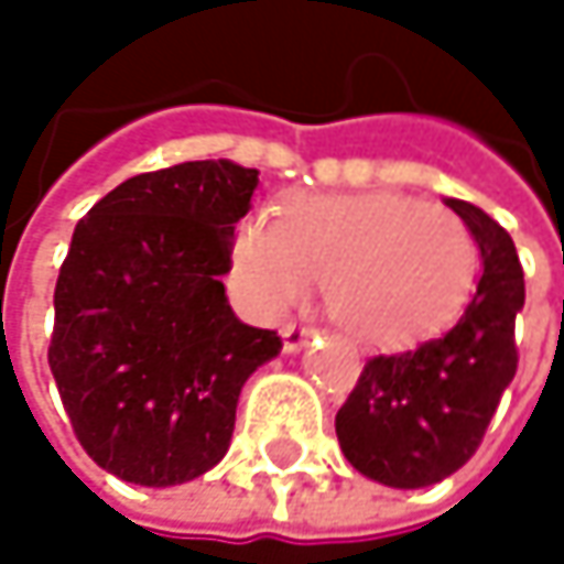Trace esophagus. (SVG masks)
<instances>
[{
  "instance_id": "1",
  "label": "esophagus",
  "mask_w": 564,
  "mask_h": 564,
  "mask_svg": "<svg viewBox=\"0 0 564 564\" xmlns=\"http://www.w3.org/2000/svg\"><path fill=\"white\" fill-rule=\"evenodd\" d=\"M310 339H313V329H310V326H296V323L283 326V352H286V356L300 352Z\"/></svg>"
}]
</instances>
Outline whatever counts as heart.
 <instances>
[{
    "label": "heart",
    "instance_id": "heart-1",
    "mask_svg": "<svg viewBox=\"0 0 564 564\" xmlns=\"http://www.w3.org/2000/svg\"><path fill=\"white\" fill-rule=\"evenodd\" d=\"M477 271L470 228L444 205L401 192L300 195L281 218L248 215L231 241V281L261 316L326 281V310L366 346H401L444 326Z\"/></svg>",
    "mask_w": 564,
    "mask_h": 564
}]
</instances>
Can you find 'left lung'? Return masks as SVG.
<instances>
[{"instance_id":"8db88e82","label":"left lung","mask_w":564,"mask_h":564,"mask_svg":"<svg viewBox=\"0 0 564 564\" xmlns=\"http://www.w3.org/2000/svg\"><path fill=\"white\" fill-rule=\"evenodd\" d=\"M480 248V281L460 319L437 339L366 362L336 414L346 460L369 480L421 490L460 470L516 376V313L525 283L516 245L477 205L444 198Z\"/></svg>"}]
</instances>
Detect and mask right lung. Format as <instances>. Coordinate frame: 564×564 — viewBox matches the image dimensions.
Segmentation results:
<instances>
[{"label": "right lung", "mask_w": 564, "mask_h": 564, "mask_svg": "<svg viewBox=\"0 0 564 564\" xmlns=\"http://www.w3.org/2000/svg\"><path fill=\"white\" fill-rule=\"evenodd\" d=\"M258 170L195 160L143 172L77 221L55 286L48 366L80 447L137 487L208 474L245 382L281 352L225 296Z\"/></svg>", "instance_id": "1"}]
</instances>
